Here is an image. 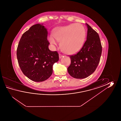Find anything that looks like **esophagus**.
Returning a JSON list of instances; mask_svg holds the SVG:
<instances>
[{
    "label": "esophagus",
    "instance_id": "34e87169",
    "mask_svg": "<svg viewBox=\"0 0 121 121\" xmlns=\"http://www.w3.org/2000/svg\"><path fill=\"white\" fill-rule=\"evenodd\" d=\"M63 56V55H62V54H59V57L60 59Z\"/></svg>",
    "mask_w": 121,
    "mask_h": 121
}]
</instances>
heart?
Wrapping results in <instances>:
<instances>
[{"mask_svg": "<svg viewBox=\"0 0 121 121\" xmlns=\"http://www.w3.org/2000/svg\"><path fill=\"white\" fill-rule=\"evenodd\" d=\"M86 35L83 26L80 23H73L56 29L53 33L55 39L50 36L48 40L53 45H57V41L60 42L62 49L66 53L74 54L82 48Z\"/></svg>", "mask_w": 121, "mask_h": 121, "instance_id": "b5f03b06", "label": "heart"}]
</instances>
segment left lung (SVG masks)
<instances>
[{
	"label": "left lung",
	"instance_id": "1",
	"mask_svg": "<svg viewBox=\"0 0 121 121\" xmlns=\"http://www.w3.org/2000/svg\"><path fill=\"white\" fill-rule=\"evenodd\" d=\"M86 40L76 54L70 56L71 64L67 68L69 74L76 79L89 77L95 71L100 61L102 47L98 34L87 23Z\"/></svg>",
	"mask_w": 121,
	"mask_h": 121
}]
</instances>
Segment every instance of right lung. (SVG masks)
Segmentation results:
<instances>
[{"label":"right lung","instance_id":"add662e5","mask_svg":"<svg viewBox=\"0 0 121 121\" xmlns=\"http://www.w3.org/2000/svg\"><path fill=\"white\" fill-rule=\"evenodd\" d=\"M48 31L43 24L32 26L23 34L17 49V57L24 74L35 82L51 77L53 66L59 60L57 52L48 48Z\"/></svg>","mask_w":121,"mask_h":121}]
</instances>
